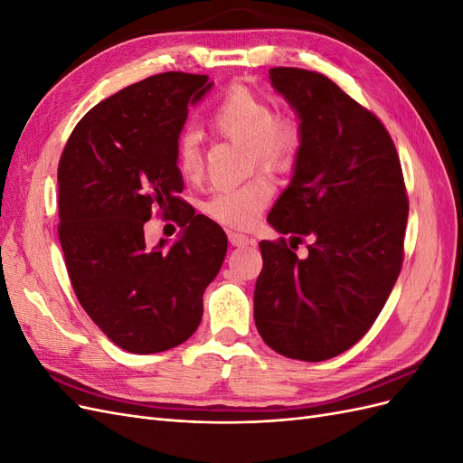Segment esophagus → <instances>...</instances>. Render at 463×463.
<instances>
[{
	"mask_svg": "<svg viewBox=\"0 0 463 463\" xmlns=\"http://www.w3.org/2000/svg\"><path fill=\"white\" fill-rule=\"evenodd\" d=\"M228 237H230V243H232L233 247H243V245H249V243H250V237H249V235H245V233L230 232V233H228Z\"/></svg>",
	"mask_w": 463,
	"mask_h": 463,
	"instance_id": "34e87169",
	"label": "esophagus"
}]
</instances>
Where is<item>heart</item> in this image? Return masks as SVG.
Masks as SVG:
<instances>
[{
	"mask_svg": "<svg viewBox=\"0 0 463 463\" xmlns=\"http://www.w3.org/2000/svg\"><path fill=\"white\" fill-rule=\"evenodd\" d=\"M210 125L222 137L247 148L250 170L270 175H286L298 165L305 131L301 119L293 114H276L272 104L259 92L233 85L210 114ZM175 164L189 181L203 175V154L199 137L187 131L175 143ZM274 187L269 177L257 175L243 185L222 187L204 204V213L228 228L243 230L253 223L272 199Z\"/></svg>",
	"mask_w": 463,
	"mask_h": 463,
	"instance_id": "obj_1",
	"label": "heart"
}]
</instances>
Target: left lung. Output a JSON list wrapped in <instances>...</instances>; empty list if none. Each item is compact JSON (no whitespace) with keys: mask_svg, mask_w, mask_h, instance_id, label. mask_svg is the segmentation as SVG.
Wrapping results in <instances>:
<instances>
[{"mask_svg":"<svg viewBox=\"0 0 463 463\" xmlns=\"http://www.w3.org/2000/svg\"><path fill=\"white\" fill-rule=\"evenodd\" d=\"M270 80L296 108L305 145L269 214L289 241L259 243L255 325L274 352L315 363L355 345L383 311L410 203L394 141L371 109L317 71L272 67ZM305 241L310 255L298 260Z\"/></svg>","mask_w":463,"mask_h":463,"instance_id":"8db88e82","label":"left lung"}]
</instances>
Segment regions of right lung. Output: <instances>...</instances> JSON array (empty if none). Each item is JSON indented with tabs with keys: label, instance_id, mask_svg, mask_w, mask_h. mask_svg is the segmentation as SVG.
Masks as SVG:
<instances>
[{
	"label": "right lung",
	"instance_id": "obj_1",
	"mask_svg": "<svg viewBox=\"0 0 463 463\" xmlns=\"http://www.w3.org/2000/svg\"><path fill=\"white\" fill-rule=\"evenodd\" d=\"M206 75L167 71L96 104L67 138L58 165V235L82 309L131 354H158L199 328L203 293L228 250L216 222L194 214L175 143ZM184 233L170 249L144 241L151 210Z\"/></svg>",
	"mask_w": 463,
	"mask_h": 463
}]
</instances>
